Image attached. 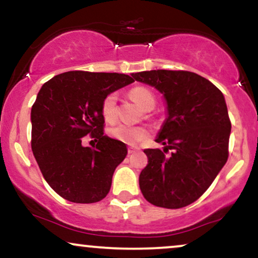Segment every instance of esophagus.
<instances>
[{"instance_id":"esophagus-1","label":"esophagus","mask_w":258,"mask_h":258,"mask_svg":"<svg viewBox=\"0 0 258 258\" xmlns=\"http://www.w3.org/2000/svg\"><path fill=\"white\" fill-rule=\"evenodd\" d=\"M136 150H139V148H137V147H129V148H128V153L129 154H133V153H135L136 152Z\"/></svg>"}]
</instances>
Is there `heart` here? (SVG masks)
Instances as JSON below:
<instances>
[{
  "mask_svg": "<svg viewBox=\"0 0 258 258\" xmlns=\"http://www.w3.org/2000/svg\"><path fill=\"white\" fill-rule=\"evenodd\" d=\"M129 96L135 100L143 110L149 111L155 106V96L149 89L145 86H136L130 90ZM116 103L117 96L115 93H109L103 99L100 111L104 117L105 121L111 122L116 117ZM108 134L110 137L117 140V141L126 143V145H136V143L142 142L147 140L150 135L149 129L145 125H129L123 124V123H117L108 129Z\"/></svg>",
  "mask_w": 258,
  "mask_h": 258,
  "instance_id": "obj_1",
  "label": "heart"
}]
</instances>
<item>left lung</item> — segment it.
Wrapping results in <instances>:
<instances>
[{
    "instance_id": "1",
    "label": "left lung",
    "mask_w": 258,
    "mask_h": 258,
    "mask_svg": "<svg viewBox=\"0 0 258 258\" xmlns=\"http://www.w3.org/2000/svg\"><path fill=\"white\" fill-rule=\"evenodd\" d=\"M132 76L161 92L167 109L155 140L165 148L145 149L148 165L140 174V188L153 205L181 209L204 195L227 161L231 122L225 98L193 72L153 70ZM168 149L172 153L166 156Z\"/></svg>"
}]
</instances>
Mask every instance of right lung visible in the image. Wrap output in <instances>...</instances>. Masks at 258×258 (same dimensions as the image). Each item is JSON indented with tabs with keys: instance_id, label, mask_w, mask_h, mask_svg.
I'll use <instances>...</instances> for the list:
<instances>
[{
	"instance_id": "right-lung-1",
	"label": "right lung",
	"mask_w": 258,
	"mask_h": 258,
	"mask_svg": "<svg viewBox=\"0 0 258 258\" xmlns=\"http://www.w3.org/2000/svg\"><path fill=\"white\" fill-rule=\"evenodd\" d=\"M123 73L70 71L46 82L32 106V150L43 178L60 197L77 204L97 203L111 187L125 143L104 135L100 111L109 93L132 84ZM91 135L93 149L81 145Z\"/></svg>"
}]
</instances>
